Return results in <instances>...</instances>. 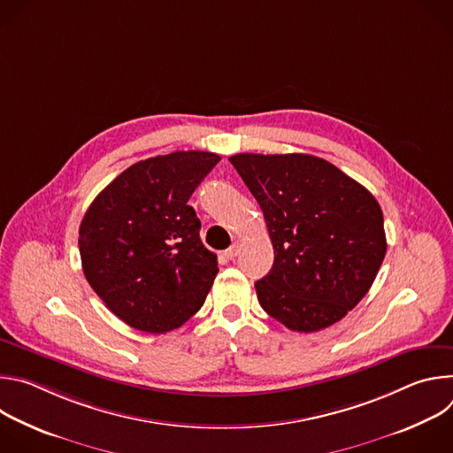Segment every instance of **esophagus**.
<instances>
[{"label": "esophagus", "instance_id": "1", "mask_svg": "<svg viewBox=\"0 0 453 453\" xmlns=\"http://www.w3.org/2000/svg\"><path fill=\"white\" fill-rule=\"evenodd\" d=\"M240 249H242V245L238 242H234L229 249L224 250V256L227 257V260H234V257L240 254Z\"/></svg>", "mask_w": 453, "mask_h": 453}]
</instances>
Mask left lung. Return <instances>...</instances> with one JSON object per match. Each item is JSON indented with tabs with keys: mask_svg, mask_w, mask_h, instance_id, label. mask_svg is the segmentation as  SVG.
Here are the masks:
<instances>
[{
	"mask_svg": "<svg viewBox=\"0 0 453 453\" xmlns=\"http://www.w3.org/2000/svg\"><path fill=\"white\" fill-rule=\"evenodd\" d=\"M229 161L260 204L274 247L256 281L262 308L288 330H325L369 292L385 257L372 193L308 154H236Z\"/></svg>",
	"mask_w": 453,
	"mask_h": 453,
	"instance_id": "8db88e82",
	"label": "left lung"
}]
</instances>
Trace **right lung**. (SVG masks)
Listing matches in <instances>:
<instances>
[{
	"instance_id": "1",
	"label": "right lung",
	"mask_w": 453,
	"mask_h": 453,
	"mask_svg": "<svg viewBox=\"0 0 453 453\" xmlns=\"http://www.w3.org/2000/svg\"><path fill=\"white\" fill-rule=\"evenodd\" d=\"M219 161L201 150L140 161L88 208L79 229L84 276L128 326L166 334L204 304L217 254L204 247L188 201Z\"/></svg>"
}]
</instances>
